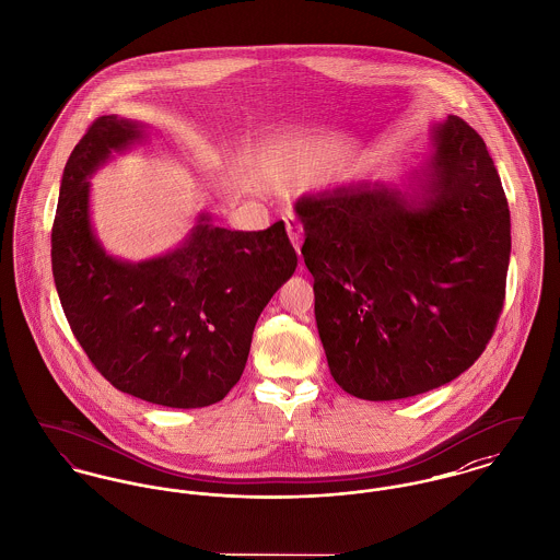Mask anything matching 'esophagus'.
I'll return each mask as SVG.
<instances>
[{"label": "esophagus", "mask_w": 560, "mask_h": 560, "mask_svg": "<svg viewBox=\"0 0 560 560\" xmlns=\"http://www.w3.org/2000/svg\"><path fill=\"white\" fill-rule=\"evenodd\" d=\"M285 228H288V236H290V241H292V245L296 247V252L301 254V243H302V223L296 219V217H288L285 219Z\"/></svg>", "instance_id": "obj_1"}]
</instances>
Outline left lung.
I'll return each mask as SVG.
<instances>
[{
    "instance_id": "left-lung-1",
    "label": "left lung",
    "mask_w": 560,
    "mask_h": 560,
    "mask_svg": "<svg viewBox=\"0 0 560 560\" xmlns=\"http://www.w3.org/2000/svg\"><path fill=\"white\" fill-rule=\"evenodd\" d=\"M418 189L302 196V258L335 382L364 400L450 384L481 355L505 301L510 207L486 142L450 115Z\"/></svg>"
}]
</instances>
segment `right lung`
Segmentation results:
<instances>
[{
	"mask_svg": "<svg viewBox=\"0 0 560 560\" xmlns=\"http://www.w3.org/2000/svg\"><path fill=\"white\" fill-rule=\"evenodd\" d=\"M142 136V124L104 115L74 147L50 234L55 288L104 380L153 405L207 407L241 380L259 313L299 258L283 221L232 232L209 215L162 258L108 256L91 228L86 178Z\"/></svg>",
	"mask_w": 560,
	"mask_h": 560,
	"instance_id": "add662e5",
	"label": "right lung"
}]
</instances>
